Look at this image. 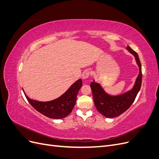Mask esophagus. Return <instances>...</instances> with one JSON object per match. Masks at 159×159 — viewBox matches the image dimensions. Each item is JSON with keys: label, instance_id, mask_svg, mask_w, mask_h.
<instances>
[{"label": "esophagus", "instance_id": "obj_1", "mask_svg": "<svg viewBox=\"0 0 159 159\" xmlns=\"http://www.w3.org/2000/svg\"><path fill=\"white\" fill-rule=\"evenodd\" d=\"M90 75V72L88 70H85L82 74H81V78H82L83 80H86L87 78H88Z\"/></svg>", "mask_w": 159, "mask_h": 159}]
</instances>
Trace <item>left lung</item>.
<instances>
[{"label":"left lung","mask_w":159,"mask_h":159,"mask_svg":"<svg viewBox=\"0 0 159 159\" xmlns=\"http://www.w3.org/2000/svg\"><path fill=\"white\" fill-rule=\"evenodd\" d=\"M127 50L134 56L139 68L137 78L131 89L118 95H111L105 92L102 85L99 83H96L94 80L90 84L95 107L98 111L105 117H116L123 113L132 105L141 89L142 71L139 56L129 46L127 47Z\"/></svg>","instance_id":"8db88e82"}]
</instances>
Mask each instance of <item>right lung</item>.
Returning a JSON list of instances; mask_svg holds the SVG:
<instances>
[{
	"mask_svg": "<svg viewBox=\"0 0 159 159\" xmlns=\"http://www.w3.org/2000/svg\"><path fill=\"white\" fill-rule=\"evenodd\" d=\"M82 86L81 79L77 80L60 97L49 102H39L28 98L22 89L27 100L38 112L51 119H63L71 112L75 104L77 95Z\"/></svg>",
	"mask_w": 159,
	"mask_h": 159,
	"instance_id": "obj_1",
	"label": "right lung"
}]
</instances>
